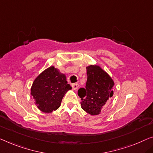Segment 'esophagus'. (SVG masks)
<instances>
[{"mask_svg":"<svg viewBox=\"0 0 153 153\" xmlns=\"http://www.w3.org/2000/svg\"><path fill=\"white\" fill-rule=\"evenodd\" d=\"M71 86H72V88H74V90H76V89H77V88H79V84H77V83H74V84H71Z\"/></svg>","mask_w":153,"mask_h":153,"instance_id":"obj_1","label":"esophagus"}]
</instances>
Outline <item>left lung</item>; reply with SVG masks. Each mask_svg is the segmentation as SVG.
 Listing matches in <instances>:
<instances>
[{
  "instance_id": "left-lung-1",
  "label": "left lung",
  "mask_w": 153,
  "mask_h": 153,
  "mask_svg": "<svg viewBox=\"0 0 153 153\" xmlns=\"http://www.w3.org/2000/svg\"><path fill=\"white\" fill-rule=\"evenodd\" d=\"M86 74L85 88H79L77 94L82 100V108L90 115H97L111 101L114 93V82L96 65L86 67Z\"/></svg>"
}]
</instances>
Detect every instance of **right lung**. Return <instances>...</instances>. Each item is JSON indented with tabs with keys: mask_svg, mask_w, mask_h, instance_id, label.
<instances>
[{
	"mask_svg": "<svg viewBox=\"0 0 153 153\" xmlns=\"http://www.w3.org/2000/svg\"><path fill=\"white\" fill-rule=\"evenodd\" d=\"M71 89L65 75L50 67L36 77L31 88V95L38 108L45 113H51L60 106L64 95Z\"/></svg>",
	"mask_w": 153,
	"mask_h": 153,
	"instance_id": "right-lung-1",
	"label": "right lung"
}]
</instances>
